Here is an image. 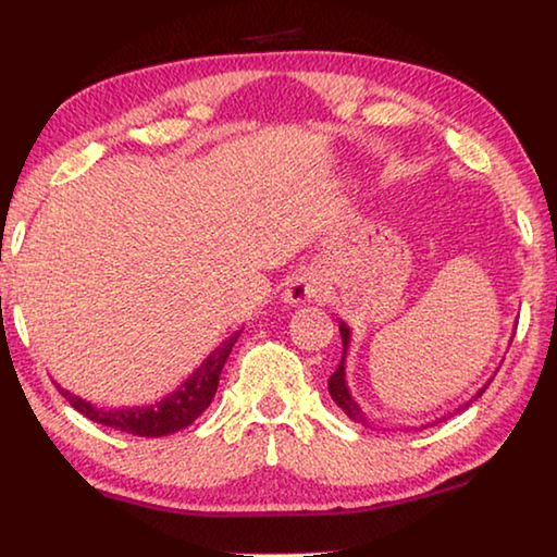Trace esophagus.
<instances>
[{
    "label": "esophagus",
    "mask_w": 557,
    "mask_h": 557,
    "mask_svg": "<svg viewBox=\"0 0 557 557\" xmlns=\"http://www.w3.org/2000/svg\"><path fill=\"white\" fill-rule=\"evenodd\" d=\"M322 292V282L314 275V272H297L292 275L287 287H285V299L289 305H305V301H312Z\"/></svg>",
    "instance_id": "obj_1"
}]
</instances>
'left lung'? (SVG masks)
I'll list each match as a JSON object with an SVG mask.
<instances>
[{"mask_svg":"<svg viewBox=\"0 0 557 557\" xmlns=\"http://www.w3.org/2000/svg\"><path fill=\"white\" fill-rule=\"evenodd\" d=\"M338 334H342L344 354H342V363H338V369L332 375H329V393H332V400L348 414V418L356 420V422H363V425H369V420H366L363 410L358 408V403L351 398V391H348V385H346V351H348V344H351V329H348L346 322H338ZM488 383H492V381H488ZM488 383L482 385V388L471 395V400H467L465 405H459L455 412H461L465 408H469V405L474 403L476 398H482V393L488 388ZM455 412H449L447 418H451ZM442 420H445V418H442ZM442 420H437V422H442Z\"/></svg>","mask_w":557,"mask_h":557,"instance_id":"left-lung-1","label":"left lung"}]
</instances>
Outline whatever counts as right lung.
<instances>
[{
	"label": "right lung",
	"mask_w": 557,
	"mask_h": 557,
	"mask_svg": "<svg viewBox=\"0 0 557 557\" xmlns=\"http://www.w3.org/2000/svg\"><path fill=\"white\" fill-rule=\"evenodd\" d=\"M243 332V329H240ZM240 332H235L233 336L225 338V342L203 358V363L196 369L188 379L176 385V391H172L159 403H149V405H122V408H98L90 400H83L81 395H73L71 391L55 388L61 391L65 400L71 403V408L78 410L81 414H86L88 420L98 422V425H106L112 430L127 432V435H137V437H164L172 435V432H178L191 425V422L199 418V414L209 408L215 388H219V379L225 361L233 351L235 342H238Z\"/></svg>",
	"instance_id": "right-lung-1"
}]
</instances>
